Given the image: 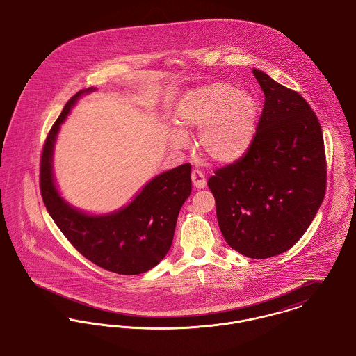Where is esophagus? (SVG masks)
I'll return each mask as SVG.
<instances>
[{
  "mask_svg": "<svg viewBox=\"0 0 356 356\" xmlns=\"http://www.w3.org/2000/svg\"><path fill=\"white\" fill-rule=\"evenodd\" d=\"M191 181L193 185L197 188H204L206 186L205 174L201 170H193L191 171Z\"/></svg>",
  "mask_w": 356,
  "mask_h": 356,
  "instance_id": "esophagus-1",
  "label": "esophagus"
}]
</instances>
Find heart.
I'll use <instances>...</instances> for the list:
<instances>
[{
  "instance_id": "1",
  "label": "heart",
  "mask_w": 356,
  "mask_h": 356,
  "mask_svg": "<svg viewBox=\"0 0 356 356\" xmlns=\"http://www.w3.org/2000/svg\"><path fill=\"white\" fill-rule=\"evenodd\" d=\"M179 124L200 130L198 147L213 162L232 163L249 149L257 120V102L252 95L237 91L227 83H211L195 88L184 97L178 108ZM178 147L186 136L174 134Z\"/></svg>"
}]
</instances>
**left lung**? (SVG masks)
Here are the masks:
<instances>
[{
    "label": "left lung",
    "instance_id": "left-lung-1",
    "mask_svg": "<svg viewBox=\"0 0 356 356\" xmlns=\"http://www.w3.org/2000/svg\"><path fill=\"white\" fill-rule=\"evenodd\" d=\"M265 103L243 156L207 181L220 229L230 248L250 259L291 249L315 218L327 186L318 116L307 100L253 70Z\"/></svg>",
    "mask_w": 356,
    "mask_h": 356
}]
</instances>
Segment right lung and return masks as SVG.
<instances>
[{
    "label": "right lung",
    "mask_w": 356,
    "mask_h": 356,
    "mask_svg": "<svg viewBox=\"0 0 356 356\" xmlns=\"http://www.w3.org/2000/svg\"><path fill=\"white\" fill-rule=\"evenodd\" d=\"M74 95L48 132L40 159V191L48 213L76 250L95 265L118 275L150 270L169 252L179 210L191 193V165L185 163L150 181L131 204L118 213L94 217L67 205L52 177V151Z\"/></svg>",
    "instance_id": "obj_1"
}]
</instances>
